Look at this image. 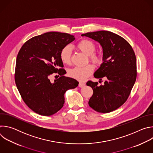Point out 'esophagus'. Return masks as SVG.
<instances>
[{"label":"esophagus","instance_id":"obj_1","mask_svg":"<svg viewBox=\"0 0 153 153\" xmlns=\"http://www.w3.org/2000/svg\"><path fill=\"white\" fill-rule=\"evenodd\" d=\"M85 85V83L83 82H79V86L80 87V88H82V87H83Z\"/></svg>","mask_w":153,"mask_h":153}]
</instances>
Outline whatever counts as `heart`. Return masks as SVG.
Returning a JSON list of instances; mask_svg holds the SVG:
<instances>
[{"instance_id": "b5f03b06", "label": "heart", "mask_w": 153, "mask_h": 153, "mask_svg": "<svg viewBox=\"0 0 153 153\" xmlns=\"http://www.w3.org/2000/svg\"><path fill=\"white\" fill-rule=\"evenodd\" d=\"M77 48L82 53L88 56L89 60L94 65H100L103 63V56L99 53H96V49L95 43L88 39H83L80 41L76 45ZM72 50L71 48L67 45L63 47L60 53V57L63 63L69 65L71 62ZM94 71V67L92 65H88L83 67H76L68 71V75L77 80L84 81L90 77Z\"/></svg>"}]
</instances>
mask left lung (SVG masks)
<instances>
[{
	"label": "left lung",
	"mask_w": 153,
	"mask_h": 153,
	"mask_svg": "<svg viewBox=\"0 0 153 153\" xmlns=\"http://www.w3.org/2000/svg\"><path fill=\"white\" fill-rule=\"evenodd\" d=\"M98 42L103 49V63L94 76L103 85L88 81L93 94L88 104L102 113L111 112L122 106L128 98L137 77L136 55L129 43L121 36L108 31L86 33L81 35Z\"/></svg>",
	"instance_id": "8db88e82"
}]
</instances>
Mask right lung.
Returning a JSON list of instances; mask_svg holds the SVG:
<instances>
[{
  "label": "right lung",
  "mask_w": 153,
  "mask_h": 153,
  "mask_svg": "<svg viewBox=\"0 0 153 153\" xmlns=\"http://www.w3.org/2000/svg\"><path fill=\"white\" fill-rule=\"evenodd\" d=\"M73 35L48 32L32 37L21 47L16 59L15 82L26 105L39 115L49 116L63 107L64 94L79 82L63 76L65 70L60 57L62 49L73 42ZM53 73L61 76L51 82Z\"/></svg>",
  "instance_id": "obj_1"
}]
</instances>
